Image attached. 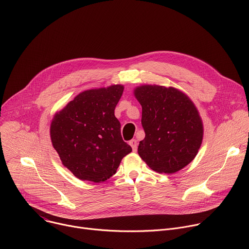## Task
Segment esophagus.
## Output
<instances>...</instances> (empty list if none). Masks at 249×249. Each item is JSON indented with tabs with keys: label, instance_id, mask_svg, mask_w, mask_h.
<instances>
[{
	"label": "esophagus",
	"instance_id": "34e87169",
	"mask_svg": "<svg viewBox=\"0 0 249 249\" xmlns=\"http://www.w3.org/2000/svg\"><path fill=\"white\" fill-rule=\"evenodd\" d=\"M129 145L132 147V150H133L134 152H136V151H137V148H138V143H137V140H136V139H133V140H131V141L129 142Z\"/></svg>",
	"mask_w": 249,
	"mask_h": 249
}]
</instances>
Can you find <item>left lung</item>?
Masks as SVG:
<instances>
[{
  "instance_id": "obj_1",
  "label": "left lung",
  "mask_w": 249,
  "mask_h": 249,
  "mask_svg": "<svg viewBox=\"0 0 249 249\" xmlns=\"http://www.w3.org/2000/svg\"><path fill=\"white\" fill-rule=\"evenodd\" d=\"M145 139L138 154L153 170L171 174L189 164L203 140V123L193 101L181 90L157 85L137 87Z\"/></svg>"
}]
</instances>
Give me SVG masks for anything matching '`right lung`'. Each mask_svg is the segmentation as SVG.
Masks as SVG:
<instances>
[{"label": "right lung", "mask_w": 249, "mask_h": 249, "mask_svg": "<svg viewBox=\"0 0 249 249\" xmlns=\"http://www.w3.org/2000/svg\"><path fill=\"white\" fill-rule=\"evenodd\" d=\"M123 90L122 85L85 90L52 119V145L63 165L81 180H107L132 152L114 115Z\"/></svg>", "instance_id": "right-lung-1"}]
</instances>
